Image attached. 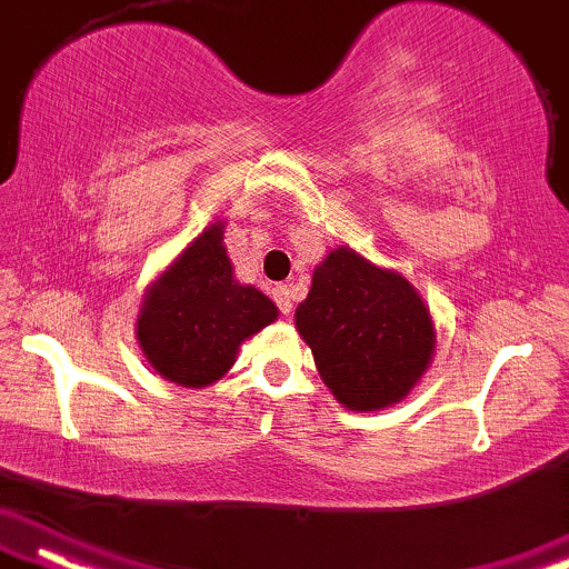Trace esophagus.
<instances>
[{
	"instance_id": "1",
	"label": "esophagus",
	"mask_w": 569,
	"mask_h": 569,
	"mask_svg": "<svg viewBox=\"0 0 569 569\" xmlns=\"http://www.w3.org/2000/svg\"><path fill=\"white\" fill-rule=\"evenodd\" d=\"M271 298H273V303H277V308H279V311H282V313H284V317H287V313H290V311H292V298H290V287H287V284H277V287H273V290H271Z\"/></svg>"
}]
</instances>
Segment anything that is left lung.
<instances>
[{
    "mask_svg": "<svg viewBox=\"0 0 569 569\" xmlns=\"http://www.w3.org/2000/svg\"><path fill=\"white\" fill-rule=\"evenodd\" d=\"M321 380L342 406L377 411L401 401L430 363V311L401 273L353 250H332L296 311Z\"/></svg>",
    "mask_w": 569,
    "mask_h": 569,
    "instance_id": "left-lung-1",
    "label": "left lung"
}]
</instances>
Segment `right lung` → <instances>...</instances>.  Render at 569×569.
<instances>
[{"label":"right lung","mask_w":569,"mask_h":569,"mask_svg":"<svg viewBox=\"0 0 569 569\" xmlns=\"http://www.w3.org/2000/svg\"><path fill=\"white\" fill-rule=\"evenodd\" d=\"M223 227L210 223L147 290L137 338L166 380L206 388L229 371L244 338L277 319L256 287L237 284L223 250Z\"/></svg>","instance_id":"add662e5"}]
</instances>
